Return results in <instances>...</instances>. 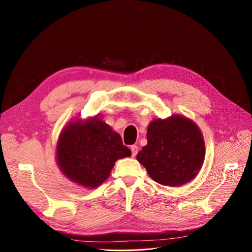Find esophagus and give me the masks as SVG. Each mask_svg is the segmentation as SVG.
<instances>
[{
  "instance_id": "esophagus-1",
  "label": "esophagus",
  "mask_w": 252,
  "mask_h": 252,
  "mask_svg": "<svg viewBox=\"0 0 252 252\" xmlns=\"http://www.w3.org/2000/svg\"><path fill=\"white\" fill-rule=\"evenodd\" d=\"M130 151H132V156L136 157L137 153H138V146L132 145V146H130Z\"/></svg>"
}]
</instances>
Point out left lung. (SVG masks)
Segmentation results:
<instances>
[{"label": "left lung", "instance_id": "1", "mask_svg": "<svg viewBox=\"0 0 252 252\" xmlns=\"http://www.w3.org/2000/svg\"><path fill=\"white\" fill-rule=\"evenodd\" d=\"M147 142L137 159L161 185L180 187L192 180L203 166L204 138L199 126L187 117L155 119L147 128Z\"/></svg>", "mask_w": 252, "mask_h": 252}]
</instances>
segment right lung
<instances>
[{
  "label": "right lung",
  "mask_w": 252,
  "mask_h": 252,
  "mask_svg": "<svg viewBox=\"0 0 252 252\" xmlns=\"http://www.w3.org/2000/svg\"><path fill=\"white\" fill-rule=\"evenodd\" d=\"M130 157L120 136L97 116L71 122L60 135L57 161L65 177L95 189L110 175L117 159Z\"/></svg>",
  "instance_id": "1"
}]
</instances>
